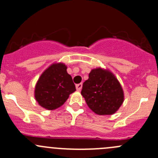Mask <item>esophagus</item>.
<instances>
[{
    "label": "esophagus",
    "mask_w": 158,
    "mask_h": 158,
    "mask_svg": "<svg viewBox=\"0 0 158 158\" xmlns=\"http://www.w3.org/2000/svg\"><path fill=\"white\" fill-rule=\"evenodd\" d=\"M76 90L77 91H80L82 88V83H79V84H76Z\"/></svg>",
    "instance_id": "esophagus-1"
}]
</instances>
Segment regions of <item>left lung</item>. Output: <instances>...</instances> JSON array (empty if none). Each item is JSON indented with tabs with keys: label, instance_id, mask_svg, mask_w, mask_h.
<instances>
[{
	"label": "left lung",
	"instance_id": "left-lung-1",
	"mask_svg": "<svg viewBox=\"0 0 158 158\" xmlns=\"http://www.w3.org/2000/svg\"><path fill=\"white\" fill-rule=\"evenodd\" d=\"M89 108L98 115H110L123 102L122 87L110 72L101 68L92 69L81 92Z\"/></svg>",
	"mask_w": 158,
	"mask_h": 158
}]
</instances>
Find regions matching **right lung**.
Returning a JSON list of instances; mask_svg holds the SVG:
<instances>
[{"label":"right lung","instance_id":"obj_1","mask_svg":"<svg viewBox=\"0 0 158 158\" xmlns=\"http://www.w3.org/2000/svg\"><path fill=\"white\" fill-rule=\"evenodd\" d=\"M75 91L76 86L66 72V66L54 64L40 76L35 85V97L42 107L54 110L62 106Z\"/></svg>","mask_w":158,"mask_h":158}]
</instances>
